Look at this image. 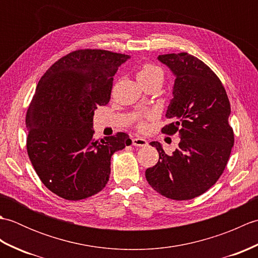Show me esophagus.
<instances>
[{
	"instance_id": "1",
	"label": "esophagus",
	"mask_w": 258,
	"mask_h": 258,
	"mask_svg": "<svg viewBox=\"0 0 258 258\" xmlns=\"http://www.w3.org/2000/svg\"><path fill=\"white\" fill-rule=\"evenodd\" d=\"M132 144L134 146H139V147H143L147 145V141L144 139H141V138H135L132 140Z\"/></svg>"
}]
</instances>
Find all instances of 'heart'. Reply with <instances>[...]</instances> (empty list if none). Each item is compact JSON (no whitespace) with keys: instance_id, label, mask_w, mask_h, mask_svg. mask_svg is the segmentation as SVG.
<instances>
[{"instance_id":"1","label":"heart","mask_w":258,"mask_h":258,"mask_svg":"<svg viewBox=\"0 0 258 258\" xmlns=\"http://www.w3.org/2000/svg\"><path fill=\"white\" fill-rule=\"evenodd\" d=\"M164 70L155 65L153 63H144L142 65V68L139 70L138 72V79L140 83H146V82H157V83H161L164 80ZM154 116V113H147L143 116H140L136 119V125H138L139 130H145L146 128V120L152 118Z\"/></svg>"}]
</instances>
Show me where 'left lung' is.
Returning a JSON list of instances; mask_svg holds the SVG:
<instances>
[{"label": "left lung", "mask_w": 258, "mask_h": 258, "mask_svg": "<svg viewBox=\"0 0 258 258\" xmlns=\"http://www.w3.org/2000/svg\"><path fill=\"white\" fill-rule=\"evenodd\" d=\"M175 75L173 95L163 134L178 133V149L167 155L158 142L155 166L146 169L147 182L161 195L175 201L205 193L225 169L234 132L228 123L231 104L225 87L210 67L188 53L158 56Z\"/></svg>", "instance_id": "1"}]
</instances>
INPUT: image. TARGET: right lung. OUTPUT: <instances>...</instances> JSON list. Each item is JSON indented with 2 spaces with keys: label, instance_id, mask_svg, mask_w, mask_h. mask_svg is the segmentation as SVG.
Returning a JSON list of instances; mask_svg holds the SVG:
<instances>
[{
  "label": "right lung",
  "instance_id": "1",
  "mask_svg": "<svg viewBox=\"0 0 258 258\" xmlns=\"http://www.w3.org/2000/svg\"><path fill=\"white\" fill-rule=\"evenodd\" d=\"M128 55L83 48L69 53L38 81L26 113V150L38 177L68 201L101 191L111 174V157L132 141L118 132L96 141L93 116L111 98L113 76Z\"/></svg>",
  "mask_w": 258,
  "mask_h": 258
}]
</instances>
